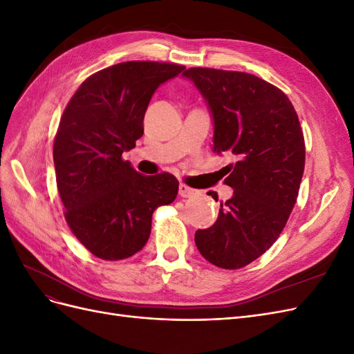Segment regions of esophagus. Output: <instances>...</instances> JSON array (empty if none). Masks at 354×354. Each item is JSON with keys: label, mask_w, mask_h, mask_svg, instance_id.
<instances>
[{"label": "esophagus", "mask_w": 354, "mask_h": 354, "mask_svg": "<svg viewBox=\"0 0 354 354\" xmlns=\"http://www.w3.org/2000/svg\"><path fill=\"white\" fill-rule=\"evenodd\" d=\"M178 194H180L181 198H192V196H195V195L198 194V190L192 189V187H189V186L181 183V185L178 186Z\"/></svg>", "instance_id": "34e87169"}]
</instances>
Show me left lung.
<instances>
[{"label":"left lung","mask_w":354,"mask_h":354,"mask_svg":"<svg viewBox=\"0 0 354 354\" xmlns=\"http://www.w3.org/2000/svg\"><path fill=\"white\" fill-rule=\"evenodd\" d=\"M183 77L208 104L212 151L236 159L224 180L233 195L195 243L214 266L241 269L279 238L295 205L306 160L301 127L286 94L255 75L190 68Z\"/></svg>","instance_id":"8db88e82"}]
</instances>
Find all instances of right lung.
Returning a JSON list of instances; mask_svg holds the SVG:
<instances>
[{
    "label": "right lung",
    "mask_w": 354,
    "mask_h": 354,
    "mask_svg": "<svg viewBox=\"0 0 354 354\" xmlns=\"http://www.w3.org/2000/svg\"><path fill=\"white\" fill-rule=\"evenodd\" d=\"M185 69L174 63H118L85 80L62 115L53 159L65 218L102 260L140 251L151 236L153 211L177 196L174 176H143L122 153L143 136L156 88Z\"/></svg>",
    "instance_id": "obj_1"
}]
</instances>
